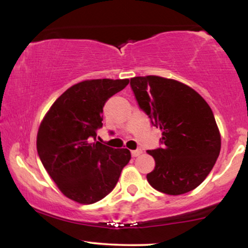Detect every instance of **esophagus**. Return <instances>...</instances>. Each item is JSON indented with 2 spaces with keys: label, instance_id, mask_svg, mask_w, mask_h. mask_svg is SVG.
I'll return each instance as SVG.
<instances>
[{
  "label": "esophagus",
  "instance_id": "34e87169",
  "mask_svg": "<svg viewBox=\"0 0 248 248\" xmlns=\"http://www.w3.org/2000/svg\"><path fill=\"white\" fill-rule=\"evenodd\" d=\"M141 154H142V150H141V149H137V150L131 151L132 157H138V155H140Z\"/></svg>",
  "mask_w": 248,
  "mask_h": 248
}]
</instances>
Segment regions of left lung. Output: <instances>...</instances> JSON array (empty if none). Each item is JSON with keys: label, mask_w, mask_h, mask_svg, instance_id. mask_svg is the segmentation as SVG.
I'll return each mask as SVG.
<instances>
[{"label": "left lung", "mask_w": 248, "mask_h": 248, "mask_svg": "<svg viewBox=\"0 0 248 248\" xmlns=\"http://www.w3.org/2000/svg\"><path fill=\"white\" fill-rule=\"evenodd\" d=\"M130 84L139 106L162 132V148L148 150L155 161L147 175L149 184L169 195L196 188L212 170L221 148L208 103L191 87L172 79L135 77Z\"/></svg>", "instance_id": "1"}]
</instances>
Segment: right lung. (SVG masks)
Returning <instances> with one entry per match:
<instances>
[{"instance_id":"right-lung-1","label":"right lung","mask_w":248,"mask_h":248,"mask_svg":"<svg viewBox=\"0 0 248 248\" xmlns=\"http://www.w3.org/2000/svg\"><path fill=\"white\" fill-rule=\"evenodd\" d=\"M130 80L97 79L74 84L52 105L40 123L37 151L66 198L81 204L100 201L116 186L131 152L96 141L103 107Z\"/></svg>"}]
</instances>
